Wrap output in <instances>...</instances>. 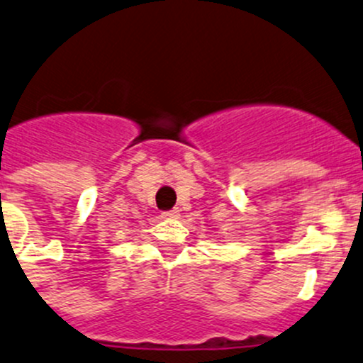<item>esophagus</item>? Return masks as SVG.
Wrapping results in <instances>:
<instances>
[{"mask_svg": "<svg viewBox=\"0 0 363 363\" xmlns=\"http://www.w3.org/2000/svg\"><path fill=\"white\" fill-rule=\"evenodd\" d=\"M178 209H169V211H162V216L164 218H177L178 216Z\"/></svg>", "mask_w": 363, "mask_h": 363, "instance_id": "1", "label": "esophagus"}]
</instances>
